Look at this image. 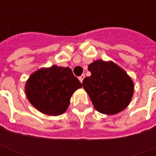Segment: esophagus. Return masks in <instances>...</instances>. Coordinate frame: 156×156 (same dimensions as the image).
<instances>
[{
	"instance_id": "1",
	"label": "esophagus",
	"mask_w": 156,
	"mask_h": 156,
	"mask_svg": "<svg viewBox=\"0 0 156 156\" xmlns=\"http://www.w3.org/2000/svg\"><path fill=\"white\" fill-rule=\"evenodd\" d=\"M83 78H84V75L83 74V75H81V76H80L79 78H78V79H79V81L81 82V83H83Z\"/></svg>"
}]
</instances>
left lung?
<instances>
[{"label":"left lung","instance_id":"8db88e82","mask_svg":"<svg viewBox=\"0 0 156 156\" xmlns=\"http://www.w3.org/2000/svg\"><path fill=\"white\" fill-rule=\"evenodd\" d=\"M91 76L83 81L94 108L101 114L113 115L129 105L134 83L124 69L113 62L96 60L88 65Z\"/></svg>","mask_w":156,"mask_h":156}]
</instances>
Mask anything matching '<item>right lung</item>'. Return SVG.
Masks as SVG:
<instances>
[{"label": "right lung", "mask_w": 156, "mask_h": 156, "mask_svg": "<svg viewBox=\"0 0 156 156\" xmlns=\"http://www.w3.org/2000/svg\"><path fill=\"white\" fill-rule=\"evenodd\" d=\"M82 88L71 68L58 67L40 68L26 83L29 102L38 111L48 115H60L68 108L72 95Z\"/></svg>", "instance_id": "1"}]
</instances>
